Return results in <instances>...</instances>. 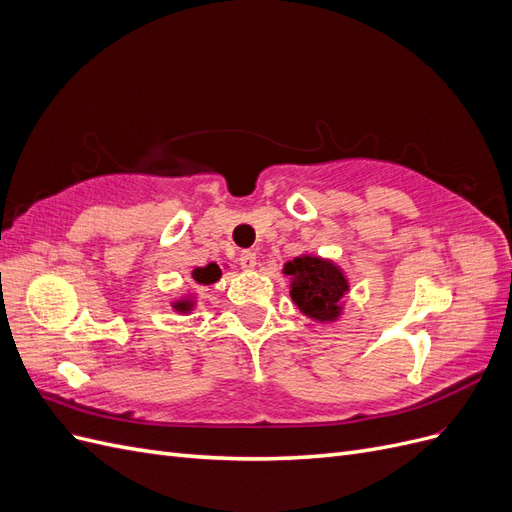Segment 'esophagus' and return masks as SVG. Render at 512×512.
Returning <instances> with one entry per match:
<instances>
[{"instance_id": "34e87169", "label": "esophagus", "mask_w": 512, "mask_h": 512, "mask_svg": "<svg viewBox=\"0 0 512 512\" xmlns=\"http://www.w3.org/2000/svg\"><path fill=\"white\" fill-rule=\"evenodd\" d=\"M256 260H258L256 252L245 250V252H241V256H239V265H241L245 271H252V269L256 267Z\"/></svg>"}]
</instances>
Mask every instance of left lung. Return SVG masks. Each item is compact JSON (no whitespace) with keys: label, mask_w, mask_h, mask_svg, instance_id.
Instances as JSON below:
<instances>
[{"label":"left lung","mask_w":512,"mask_h":512,"mask_svg":"<svg viewBox=\"0 0 512 512\" xmlns=\"http://www.w3.org/2000/svg\"><path fill=\"white\" fill-rule=\"evenodd\" d=\"M284 273L294 275L290 297L305 316L320 322L339 316V299L348 290V282L333 262L301 256L288 262Z\"/></svg>","instance_id":"1"}]
</instances>
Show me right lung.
<instances>
[{"label": "right lung", "mask_w": 512, "mask_h": 512, "mask_svg": "<svg viewBox=\"0 0 512 512\" xmlns=\"http://www.w3.org/2000/svg\"><path fill=\"white\" fill-rule=\"evenodd\" d=\"M220 275H222L220 267L213 265V262H211V265L194 271V280H196L198 284H213V282L220 280ZM177 309H188V303H179Z\"/></svg>", "instance_id": "1"}]
</instances>
